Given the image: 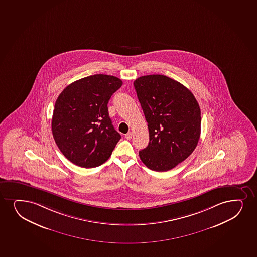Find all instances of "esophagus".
<instances>
[{
  "instance_id": "34e87169",
  "label": "esophagus",
  "mask_w": 257,
  "mask_h": 257,
  "mask_svg": "<svg viewBox=\"0 0 257 257\" xmlns=\"http://www.w3.org/2000/svg\"><path fill=\"white\" fill-rule=\"evenodd\" d=\"M124 138H125L126 139H132V138H133V133H132V132H129V133H127V134H125Z\"/></svg>"
}]
</instances>
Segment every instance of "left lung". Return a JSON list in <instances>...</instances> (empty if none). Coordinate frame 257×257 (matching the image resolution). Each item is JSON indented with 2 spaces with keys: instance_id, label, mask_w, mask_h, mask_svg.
<instances>
[{
  "instance_id": "8db88e82",
  "label": "left lung",
  "mask_w": 257,
  "mask_h": 257,
  "mask_svg": "<svg viewBox=\"0 0 257 257\" xmlns=\"http://www.w3.org/2000/svg\"><path fill=\"white\" fill-rule=\"evenodd\" d=\"M133 84L150 135L139 157L151 170H170L198 145L201 124L198 101L184 85L163 75L141 76Z\"/></svg>"
}]
</instances>
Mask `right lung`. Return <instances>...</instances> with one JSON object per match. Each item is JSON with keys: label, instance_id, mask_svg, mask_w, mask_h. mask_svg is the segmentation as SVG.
<instances>
[{"label": "right lung", "instance_id": "right-lung-1", "mask_svg": "<svg viewBox=\"0 0 257 257\" xmlns=\"http://www.w3.org/2000/svg\"><path fill=\"white\" fill-rule=\"evenodd\" d=\"M123 84L113 76L97 74L68 85L55 103L52 130L68 160L82 168L101 165L121 139L109 117V100Z\"/></svg>", "mask_w": 257, "mask_h": 257}]
</instances>
